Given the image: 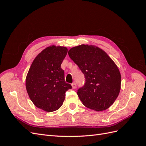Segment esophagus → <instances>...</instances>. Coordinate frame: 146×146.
Instances as JSON below:
<instances>
[{
	"label": "esophagus",
	"instance_id": "34e87169",
	"mask_svg": "<svg viewBox=\"0 0 146 146\" xmlns=\"http://www.w3.org/2000/svg\"><path fill=\"white\" fill-rule=\"evenodd\" d=\"M72 89H74V90H75V89H76V88H77V85H76V83H73L72 84Z\"/></svg>",
	"mask_w": 146,
	"mask_h": 146
}]
</instances>
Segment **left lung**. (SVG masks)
Instances as JSON below:
<instances>
[{
    "instance_id": "left-lung-1",
    "label": "left lung",
    "mask_w": 146,
    "mask_h": 146,
    "mask_svg": "<svg viewBox=\"0 0 146 146\" xmlns=\"http://www.w3.org/2000/svg\"><path fill=\"white\" fill-rule=\"evenodd\" d=\"M68 54L85 76V85L77 91L82 104L97 111L111 107L121 90V73L115 63L104 50L92 45L74 47Z\"/></svg>"
}]
</instances>
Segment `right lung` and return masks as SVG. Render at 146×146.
<instances>
[{"mask_svg": "<svg viewBox=\"0 0 146 146\" xmlns=\"http://www.w3.org/2000/svg\"><path fill=\"white\" fill-rule=\"evenodd\" d=\"M68 53L63 46L46 47L36 56L29 70L25 86L30 100L36 107L47 112L58 110L66 92L72 86L64 80L61 64Z\"/></svg>", "mask_w": 146, "mask_h": 146, "instance_id": "right-lung-1", "label": "right lung"}]
</instances>
